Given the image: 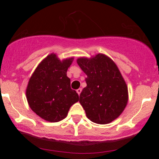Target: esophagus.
I'll list each match as a JSON object with an SVG mask.
<instances>
[{"mask_svg":"<svg viewBox=\"0 0 159 159\" xmlns=\"http://www.w3.org/2000/svg\"><path fill=\"white\" fill-rule=\"evenodd\" d=\"M81 91H82V89H77V93H78V95H80V94H81Z\"/></svg>","mask_w":159,"mask_h":159,"instance_id":"1","label":"esophagus"}]
</instances>
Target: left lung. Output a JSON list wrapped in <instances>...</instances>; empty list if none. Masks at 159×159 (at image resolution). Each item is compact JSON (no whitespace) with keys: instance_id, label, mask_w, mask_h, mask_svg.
I'll return each instance as SVG.
<instances>
[{"instance_id":"1","label":"left lung","mask_w":159,"mask_h":159,"mask_svg":"<svg viewBox=\"0 0 159 159\" xmlns=\"http://www.w3.org/2000/svg\"><path fill=\"white\" fill-rule=\"evenodd\" d=\"M77 63L86 74L87 86L79 102L88 118L105 125L116 119L128 103V87L115 62L103 54L91 58L80 57Z\"/></svg>"}]
</instances>
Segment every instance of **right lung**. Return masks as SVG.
Instances as JSON below:
<instances>
[{
  "label": "right lung",
  "instance_id": "1",
  "mask_svg": "<svg viewBox=\"0 0 159 159\" xmlns=\"http://www.w3.org/2000/svg\"><path fill=\"white\" fill-rule=\"evenodd\" d=\"M73 59L61 61L55 54H49L38 65L28 82L26 96L30 108L50 122L66 118L70 106L79 100L67 77Z\"/></svg>",
  "mask_w": 159,
  "mask_h": 159
}]
</instances>
